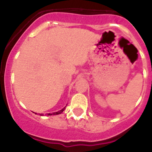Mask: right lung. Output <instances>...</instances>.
I'll use <instances>...</instances> for the list:
<instances>
[{
  "label": "right lung",
  "instance_id": "1",
  "mask_svg": "<svg viewBox=\"0 0 152 152\" xmlns=\"http://www.w3.org/2000/svg\"><path fill=\"white\" fill-rule=\"evenodd\" d=\"M67 107V105L65 106V107H64V108H62V110H59V111H58V112H56V113H47V115H59V114H61V113H62V112L64 111V110H65V107ZM39 115H41V116H43L44 115V114H39Z\"/></svg>",
  "mask_w": 152,
  "mask_h": 152
}]
</instances>
